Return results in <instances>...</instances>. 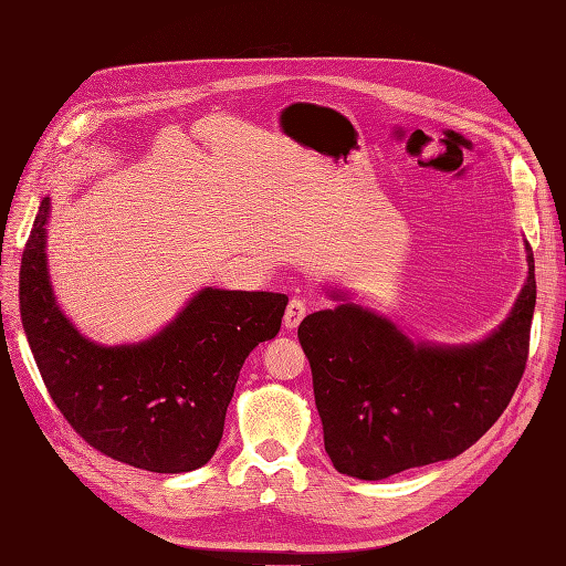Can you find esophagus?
<instances>
[{"label":"esophagus","instance_id":"1","mask_svg":"<svg viewBox=\"0 0 566 566\" xmlns=\"http://www.w3.org/2000/svg\"><path fill=\"white\" fill-rule=\"evenodd\" d=\"M306 316V304L302 302V300H297V297H293L287 302V310H285V318H283V323H285V328H290V331H295L297 325L302 323V318Z\"/></svg>","mask_w":566,"mask_h":566}]
</instances>
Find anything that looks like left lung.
I'll return each mask as SVG.
<instances>
[{"label":"left lung","mask_w":566,"mask_h":566,"mask_svg":"<svg viewBox=\"0 0 566 566\" xmlns=\"http://www.w3.org/2000/svg\"><path fill=\"white\" fill-rule=\"evenodd\" d=\"M507 321L479 345H413L391 321L345 302L300 323L323 441L337 472L378 482L449 460L503 416L528 358L534 252Z\"/></svg>","instance_id":"left-lung-1"}]
</instances>
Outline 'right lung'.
Instances as JSON below:
<instances>
[{"instance_id": "right-lung-1", "label": "right lung", "mask_w": 566, "mask_h": 566, "mask_svg": "<svg viewBox=\"0 0 566 566\" xmlns=\"http://www.w3.org/2000/svg\"><path fill=\"white\" fill-rule=\"evenodd\" d=\"M49 198L21 262V321L46 391L73 430L104 455L148 472H191L224 432L248 354L281 331L287 297L205 287L142 345L82 337L51 293L44 260Z\"/></svg>"}]
</instances>
